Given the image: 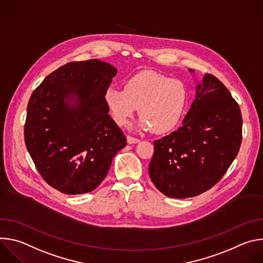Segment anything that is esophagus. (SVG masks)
I'll return each instance as SVG.
<instances>
[{
  "label": "esophagus",
  "instance_id": "34e87169",
  "mask_svg": "<svg viewBox=\"0 0 263 263\" xmlns=\"http://www.w3.org/2000/svg\"><path fill=\"white\" fill-rule=\"evenodd\" d=\"M140 140L138 139V138H135V137H132V136H130V135H128L127 136V142L129 143V144H132V143H138Z\"/></svg>",
  "mask_w": 263,
  "mask_h": 263
}]
</instances>
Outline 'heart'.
Listing matches in <instances>:
<instances>
[{
	"instance_id": "heart-1",
	"label": "heart",
	"mask_w": 263,
	"mask_h": 263,
	"mask_svg": "<svg viewBox=\"0 0 263 263\" xmlns=\"http://www.w3.org/2000/svg\"><path fill=\"white\" fill-rule=\"evenodd\" d=\"M104 101L119 126H125L139 107L141 117L132 128L139 131L153 129L156 134H164L174 130L182 120L189 103V89L181 80L145 70L129 78L125 88L108 87Z\"/></svg>"
}]
</instances>
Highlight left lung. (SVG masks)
Listing matches in <instances>:
<instances>
[{"mask_svg": "<svg viewBox=\"0 0 263 263\" xmlns=\"http://www.w3.org/2000/svg\"><path fill=\"white\" fill-rule=\"evenodd\" d=\"M197 83L182 126L154 141L148 165L157 190L175 199L210 190L227 172L241 143V112L230 91L208 73Z\"/></svg>", "mask_w": 263, "mask_h": 263, "instance_id": "8db88e82", "label": "left lung"}]
</instances>
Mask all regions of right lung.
<instances>
[{
	"label": "right lung",
	"mask_w": 263,
	"mask_h": 263,
	"mask_svg": "<svg viewBox=\"0 0 263 263\" xmlns=\"http://www.w3.org/2000/svg\"><path fill=\"white\" fill-rule=\"evenodd\" d=\"M117 72L98 59L69 62L51 72L29 100L28 152L45 181L65 195L96 190L127 144L104 101Z\"/></svg>",
	"instance_id": "obj_1"
}]
</instances>
